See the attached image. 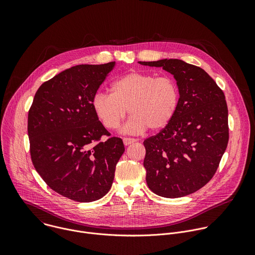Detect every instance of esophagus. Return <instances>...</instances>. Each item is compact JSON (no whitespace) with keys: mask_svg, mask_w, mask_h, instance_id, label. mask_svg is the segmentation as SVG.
I'll return each mask as SVG.
<instances>
[{"mask_svg":"<svg viewBox=\"0 0 255 255\" xmlns=\"http://www.w3.org/2000/svg\"><path fill=\"white\" fill-rule=\"evenodd\" d=\"M123 142H124V144L126 145H130V144H132V143H134V142H136V139H134V138H128V137H126V138H123Z\"/></svg>","mask_w":255,"mask_h":255,"instance_id":"obj_1","label":"esophagus"}]
</instances>
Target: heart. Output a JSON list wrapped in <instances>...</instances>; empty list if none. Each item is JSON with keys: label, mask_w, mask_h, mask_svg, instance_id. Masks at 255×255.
<instances>
[{"label": "heart", "mask_w": 255, "mask_h": 255, "mask_svg": "<svg viewBox=\"0 0 255 255\" xmlns=\"http://www.w3.org/2000/svg\"><path fill=\"white\" fill-rule=\"evenodd\" d=\"M179 92L175 81L167 76L129 72L111 85V94L97 93L92 100L95 115L108 130H116L125 119L128 133H142L164 128L173 118Z\"/></svg>", "instance_id": "heart-1"}]
</instances>
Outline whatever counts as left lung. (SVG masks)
Returning a JSON list of instances; mask_svg holds the SVG:
<instances>
[{
	"label": "left lung",
	"mask_w": 255,
	"mask_h": 255,
	"mask_svg": "<svg viewBox=\"0 0 255 255\" xmlns=\"http://www.w3.org/2000/svg\"><path fill=\"white\" fill-rule=\"evenodd\" d=\"M139 63L170 72L179 92L171 121L143 142L147 186L164 198L188 196L209 183L227 148L225 95L203 68L180 59Z\"/></svg>",
	"instance_id": "left-lung-1"
}]
</instances>
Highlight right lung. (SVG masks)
Masks as SVG:
<instances>
[{"label":"right lung","instance_id":"obj_1","mask_svg":"<svg viewBox=\"0 0 255 255\" xmlns=\"http://www.w3.org/2000/svg\"><path fill=\"white\" fill-rule=\"evenodd\" d=\"M114 63L63 70L39 87L29 109L32 163L51 190L72 201H97L110 191L125 151L122 139L111 137L92 107ZM102 135L109 138L103 142Z\"/></svg>","mask_w":255,"mask_h":255}]
</instances>
